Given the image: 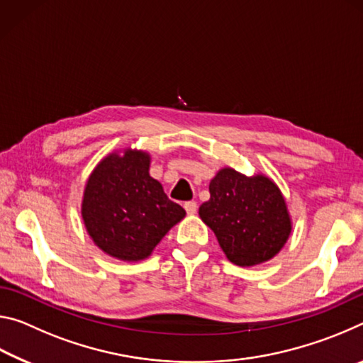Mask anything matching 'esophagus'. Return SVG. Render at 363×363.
<instances>
[{"label": "esophagus", "mask_w": 363, "mask_h": 363, "mask_svg": "<svg viewBox=\"0 0 363 363\" xmlns=\"http://www.w3.org/2000/svg\"><path fill=\"white\" fill-rule=\"evenodd\" d=\"M184 208H186V211H187V214H195L196 213V203L195 201H186V205H184Z\"/></svg>", "instance_id": "34e87169"}]
</instances>
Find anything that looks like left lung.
<instances>
[{
	"instance_id": "8db88e82",
	"label": "left lung",
	"mask_w": 363,
	"mask_h": 363,
	"mask_svg": "<svg viewBox=\"0 0 363 363\" xmlns=\"http://www.w3.org/2000/svg\"><path fill=\"white\" fill-rule=\"evenodd\" d=\"M199 214L216 235L230 262L242 267L266 262L291 233V218L280 189L264 174L219 169L210 182V200Z\"/></svg>"
}]
</instances>
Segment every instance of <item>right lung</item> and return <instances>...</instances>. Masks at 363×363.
<instances>
[{
    "instance_id": "right-lung-1",
    "label": "right lung",
    "mask_w": 363,
    "mask_h": 363,
    "mask_svg": "<svg viewBox=\"0 0 363 363\" xmlns=\"http://www.w3.org/2000/svg\"><path fill=\"white\" fill-rule=\"evenodd\" d=\"M150 155L125 149L102 158L86 182L82 216L104 253L121 261H143L186 216L162 184L149 174Z\"/></svg>"
}]
</instances>
